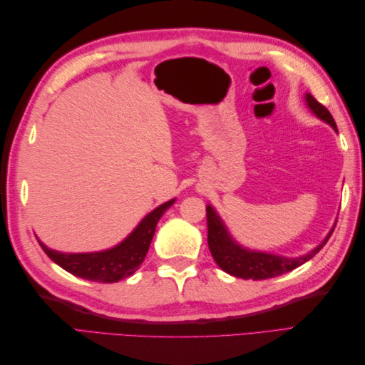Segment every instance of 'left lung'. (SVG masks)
Listing matches in <instances>:
<instances>
[{"label": "left lung", "mask_w": 365, "mask_h": 365, "mask_svg": "<svg viewBox=\"0 0 365 365\" xmlns=\"http://www.w3.org/2000/svg\"><path fill=\"white\" fill-rule=\"evenodd\" d=\"M306 103L311 108V111L322 118L326 123L332 126L336 132V123L327 111V108L319 103L312 94H306ZM207 228H208V248L215 262L220 269H224L230 275H235L239 279L245 280H264V279H272L277 277V275L289 272L295 268L300 267L304 262L311 260L315 254L322 250L329 237L332 236L334 228L330 230L327 237L319 244L315 250L311 252L304 254L300 257H283V256H275V254L269 252H262V251H251L244 247H240L237 242L231 239L230 233L227 231L222 220H220L219 215L215 212L212 205H207Z\"/></svg>", "instance_id": "obj_1"}]
</instances>
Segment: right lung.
<instances>
[{"instance_id":"1","label":"right lung","mask_w":365,"mask_h":365,"mask_svg":"<svg viewBox=\"0 0 365 365\" xmlns=\"http://www.w3.org/2000/svg\"><path fill=\"white\" fill-rule=\"evenodd\" d=\"M175 202L161 204L141 220L138 227L117 247L98 252H59L47 248L39 240L43 252L61 268L76 277L98 283H115L134 274L145 260L160 217Z\"/></svg>"}]
</instances>
